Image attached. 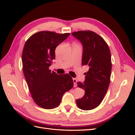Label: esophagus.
Here are the masks:
<instances>
[{
  "instance_id": "1",
  "label": "esophagus",
  "mask_w": 135,
  "mask_h": 135,
  "mask_svg": "<svg viewBox=\"0 0 135 135\" xmlns=\"http://www.w3.org/2000/svg\"><path fill=\"white\" fill-rule=\"evenodd\" d=\"M73 83H74V87L77 86V80L75 78H73Z\"/></svg>"
}]
</instances>
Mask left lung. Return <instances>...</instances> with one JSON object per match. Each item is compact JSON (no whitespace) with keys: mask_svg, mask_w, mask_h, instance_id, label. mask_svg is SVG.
Listing matches in <instances>:
<instances>
[{"mask_svg":"<svg viewBox=\"0 0 135 135\" xmlns=\"http://www.w3.org/2000/svg\"><path fill=\"white\" fill-rule=\"evenodd\" d=\"M73 36L83 46L82 65H87L83 83L78 81V86L84 89L83 97L76 100L80 109L89 110L99 106L107 93L112 71L111 54L104 39L91 31L73 32Z\"/></svg>","mask_w":135,"mask_h":135,"instance_id":"1","label":"left lung"}]
</instances>
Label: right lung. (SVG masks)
<instances>
[{
  "label": "right lung",
  "mask_w": 135,
  "mask_h": 135,
  "mask_svg": "<svg viewBox=\"0 0 135 135\" xmlns=\"http://www.w3.org/2000/svg\"><path fill=\"white\" fill-rule=\"evenodd\" d=\"M70 33L42 31L31 35L24 46L23 74L31 97L40 107L51 109L61 103L64 94L74 85L68 74L58 75L49 69L55 59V50Z\"/></svg>",
  "instance_id": "right-lung-1"
}]
</instances>
